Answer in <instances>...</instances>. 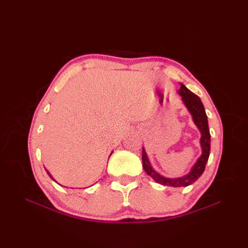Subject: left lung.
Returning <instances> with one entry per match:
<instances>
[{"mask_svg":"<svg viewBox=\"0 0 248 248\" xmlns=\"http://www.w3.org/2000/svg\"><path fill=\"white\" fill-rule=\"evenodd\" d=\"M179 94L181 96L182 101L186 105V108L192 115L194 124H196L200 134V147H202V155H200L194 166L191 168L188 173L182 177L178 178H167L162 176L161 173L157 172L148 159V155L146 154L145 148H143V155H141V160H143V167L147 175H149L154 180L162 186H172V187H180V186H188L193 184L195 181L198 180V178L202 175L204 171L205 164H207L209 155H210V146H211V135H210L208 117L205 114L203 104L202 100L192 93L189 89L180 83V89L178 91Z\"/></svg>","mask_w":248,"mask_h":248,"instance_id":"obj_1","label":"left lung"}]
</instances>
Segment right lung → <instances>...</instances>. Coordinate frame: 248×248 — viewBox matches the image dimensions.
<instances>
[{
    "label": "right lung",
    "mask_w": 248,
    "mask_h": 248,
    "mask_svg": "<svg viewBox=\"0 0 248 248\" xmlns=\"http://www.w3.org/2000/svg\"><path fill=\"white\" fill-rule=\"evenodd\" d=\"M112 154H113V151H112V152H110V155H112ZM45 170H46V172H48V175H49V177H50V178L52 179V180H53V181H55V182H56V180H55V179L53 178V176H52V175H51V173L49 172V170H46V168H45Z\"/></svg>",
    "instance_id": "add662e5"
}]
</instances>
